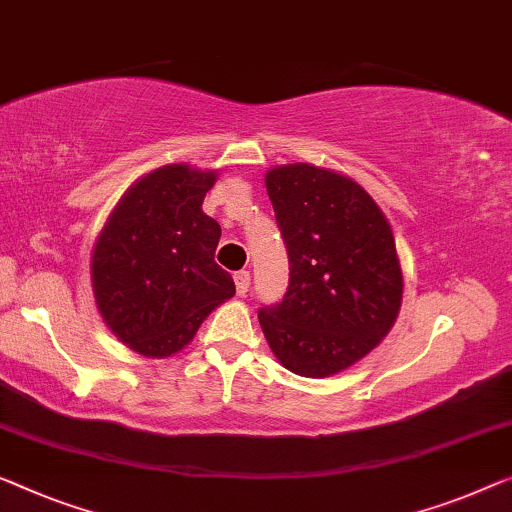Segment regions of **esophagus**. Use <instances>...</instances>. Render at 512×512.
<instances>
[{
	"label": "esophagus",
	"instance_id": "1",
	"mask_svg": "<svg viewBox=\"0 0 512 512\" xmlns=\"http://www.w3.org/2000/svg\"><path fill=\"white\" fill-rule=\"evenodd\" d=\"M234 282H236V294H239V296L246 294L248 287H250V271L234 273Z\"/></svg>",
	"mask_w": 512,
	"mask_h": 512
}]
</instances>
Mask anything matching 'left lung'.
<instances>
[{
    "mask_svg": "<svg viewBox=\"0 0 512 512\" xmlns=\"http://www.w3.org/2000/svg\"><path fill=\"white\" fill-rule=\"evenodd\" d=\"M266 193L289 257V285L257 317L278 361L329 377L391 331L402 269L391 225L356 181L308 163L273 167Z\"/></svg>",
    "mask_w": 512,
    "mask_h": 512,
    "instance_id": "1",
    "label": "left lung"
}]
</instances>
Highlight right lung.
Returning a JSON list of instances; mask_svg holds the SVG:
<instances>
[{
    "instance_id": "1",
    "label": "right lung",
    "mask_w": 512,
    "mask_h": 512,
    "mask_svg": "<svg viewBox=\"0 0 512 512\" xmlns=\"http://www.w3.org/2000/svg\"><path fill=\"white\" fill-rule=\"evenodd\" d=\"M216 172L165 165L121 197L91 257L105 324L144 356H170L193 340L204 317L234 296L216 264L220 225L202 211Z\"/></svg>"
}]
</instances>
